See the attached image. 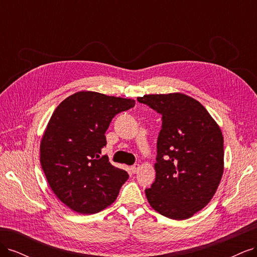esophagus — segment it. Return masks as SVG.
I'll list each match as a JSON object with an SVG mask.
<instances>
[{
	"mask_svg": "<svg viewBox=\"0 0 257 257\" xmlns=\"http://www.w3.org/2000/svg\"><path fill=\"white\" fill-rule=\"evenodd\" d=\"M139 168H141V165L139 164H134L133 166L131 167V170H132V173L133 174H136V173H138V170H139Z\"/></svg>",
	"mask_w": 257,
	"mask_h": 257,
	"instance_id": "34e87169",
	"label": "esophagus"
}]
</instances>
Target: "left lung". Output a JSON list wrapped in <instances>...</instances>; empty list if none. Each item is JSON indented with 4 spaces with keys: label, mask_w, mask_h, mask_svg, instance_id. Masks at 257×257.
I'll list each match as a JSON object with an SVG mask.
<instances>
[{
    "label": "left lung",
    "mask_w": 257,
    "mask_h": 257,
    "mask_svg": "<svg viewBox=\"0 0 257 257\" xmlns=\"http://www.w3.org/2000/svg\"><path fill=\"white\" fill-rule=\"evenodd\" d=\"M137 100L162 115L157 177L145 190L148 201L169 219H189L209 203L220 184L222 132L203 105L181 93L147 94Z\"/></svg>",
    "instance_id": "left-lung-1"
}]
</instances>
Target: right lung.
<instances>
[{
	"label": "right lung",
	"mask_w": 257,
	"mask_h": 257,
	"mask_svg": "<svg viewBox=\"0 0 257 257\" xmlns=\"http://www.w3.org/2000/svg\"><path fill=\"white\" fill-rule=\"evenodd\" d=\"M134 106V99L81 91L53 111L41 143V165L53 193L74 211H102L127 180L125 170L100 153L114 115Z\"/></svg>",
	"instance_id": "1"
}]
</instances>
